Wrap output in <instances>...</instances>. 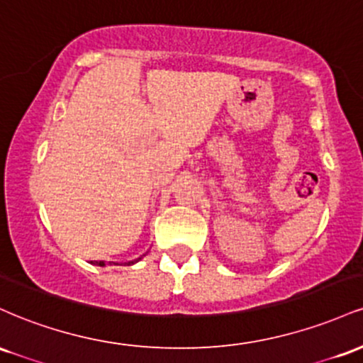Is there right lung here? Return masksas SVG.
I'll list each match as a JSON object with an SVG mask.
<instances>
[{"label": "right lung", "instance_id": "obj_1", "mask_svg": "<svg viewBox=\"0 0 363 363\" xmlns=\"http://www.w3.org/2000/svg\"><path fill=\"white\" fill-rule=\"evenodd\" d=\"M136 261H138V259H136ZM136 261H131V262H128V264H135ZM94 264H97V266H104V261H95Z\"/></svg>", "mask_w": 363, "mask_h": 363}]
</instances>
